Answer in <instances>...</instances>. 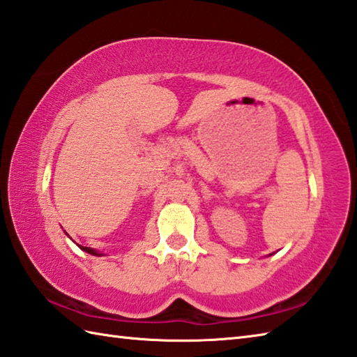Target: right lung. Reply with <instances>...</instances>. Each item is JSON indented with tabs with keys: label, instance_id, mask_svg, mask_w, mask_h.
<instances>
[{
	"label": "right lung",
	"instance_id": "1",
	"mask_svg": "<svg viewBox=\"0 0 357 357\" xmlns=\"http://www.w3.org/2000/svg\"><path fill=\"white\" fill-rule=\"evenodd\" d=\"M67 234V233H66ZM78 245V244H77ZM82 252H86V253H89V255H93V256H102V253L101 252H98V250H93V248H90V247H82V245H78Z\"/></svg>",
	"mask_w": 357,
	"mask_h": 357
}]
</instances>
